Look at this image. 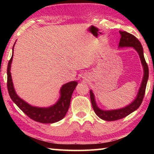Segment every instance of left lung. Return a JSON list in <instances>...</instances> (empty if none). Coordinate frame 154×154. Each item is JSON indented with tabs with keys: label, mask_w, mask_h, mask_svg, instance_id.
<instances>
[{
	"label": "left lung",
	"mask_w": 154,
	"mask_h": 154,
	"mask_svg": "<svg viewBox=\"0 0 154 154\" xmlns=\"http://www.w3.org/2000/svg\"><path fill=\"white\" fill-rule=\"evenodd\" d=\"M119 33L121 35V38L119 43V48L132 47L137 51L143 65L144 74H143L141 84H140V87L139 90V92H138L136 98L130 105L125 106L124 108L109 111L102 110V109L98 108L97 105H96L95 97L92 91H90L91 103H92L94 111L99 118L105 121L118 120V119L125 118V117L128 116L132 112H134L135 110H137L140 105H141L143 98H144L146 85H147L148 77H149V69H148V66L146 63L144 58L143 49L141 43L137 39V37H135L134 35H131V34L126 32V31H119Z\"/></svg>",
	"instance_id": "obj_1"
}]
</instances>
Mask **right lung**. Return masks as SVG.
<instances>
[{"instance_id": "add662e5", "label": "right lung", "mask_w": 154, "mask_h": 154, "mask_svg": "<svg viewBox=\"0 0 154 154\" xmlns=\"http://www.w3.org/2000/svg\"><path fill=\"white\" fill-rule=\"evenodd\" d=\"M14 45L13 47L12 56L7 66V89L11 100L26 115L36 122L43 124H51L61 120L64 118L69 110L72 92L77 86V82L73 81L62 85L60 92V97L55 105L47 108L31 106L17 96L13 84L10 70L14 55Z\"/></svg>"}]
</instances>
